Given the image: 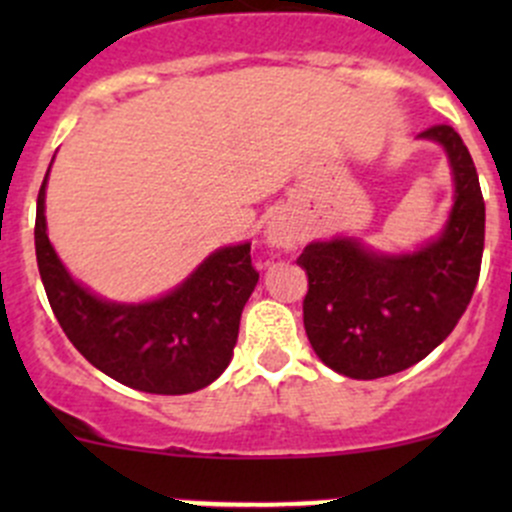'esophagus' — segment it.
<instances>
[{"instance_id": "1", "label": "esophagus", "mask_w": 512, "mask_h": 512, "mask_svg": "<svg viewBox=\"0 0 512 512\" xmlns=\"http://www.w3.org/2000/svg\"><path fill=\"white\" fill-rule=\"evenodd\" d=\"M265 235H267V242H270L272 247H294L299 242V230L285 218L272 220Z\"/></svg>"}]
</instances>
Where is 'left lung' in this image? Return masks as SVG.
<instances>
[{
  "label": "left lung",
  "mask_w": 512,
  "mask_h": 512,
  "mask_svg": "<svg viewBox=\"0 0 512 512\" xmlns=\"http://www.w3.org/2000/svg\"><path fill=\"white\" fill-rule=\"evenodd\" d=\"M421 138L446 148L456 183L441 237L411 255H384L337 237L312 242L297 257L309 277L302 304L309 344L349 379H381L426 359L453 332L478 285L485 203L476 165L446 123Z\"/></svg>",
  "instance_id": "left-lung-1"
}]
</instances>
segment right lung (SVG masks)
<instances>
[{"label": "right lung", "instance_id": "right-lung-1", "mask_svg": "<svg viewBox=\"0 0 512 512\" xmlns=\"http://www.w3.org/2000/svg\"><path fill=\"white\" fill-rule=\"evenodd\" d=\"M46 178L36 198V262L69 342L103 374L146 394H190L213 384L230 364L242 307L260 280L250 242L213 252L165 297L143 304L106 302L81 287L51 247Z\"/></svg>", "mask_w": 512, "mask_h": 512}]
</instances>
